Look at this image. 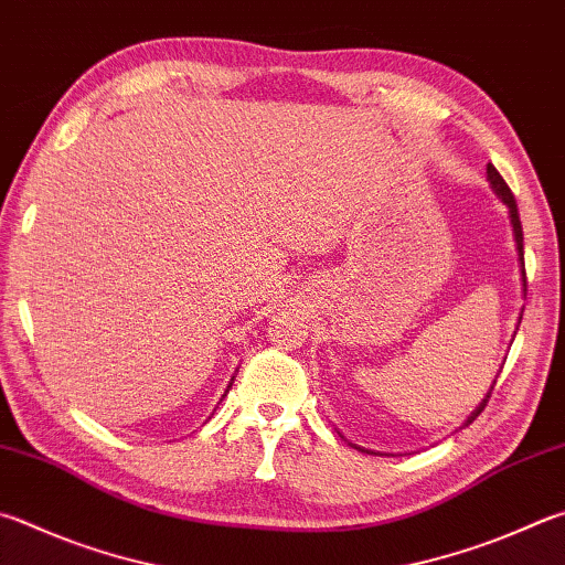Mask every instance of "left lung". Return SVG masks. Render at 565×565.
<instances>
[{
    "label": "left lung",
    "mask_w": 565,
    "mask_h": 565,
    "mask_svg": "<svg viewBox=\"0 0 565 565\" xmlns=\"http://www.w3.org/2000/svg\"><path fill=\"white\" fill-rule=\"evenodd\" d=\"M487 180H489V184H491V190L497 192V198L507 204L509 207V220H511V227H514V242H516V252H519V262H521V281H524V291H526V269H524V232H521V220H519V210H516V200H514V192L509 190V184L504 182V178L499 175V170L491 166H487ZM487 403H489V393H487V397L481 399V405L475 409V413H471L469 417H467V423H465V427L467 425H471L475 423V419L481 415V409L487 407ZM355 449H361V447H355Z\"/></svg>",
    "instance_id": "obj_1"
}]
</instances>
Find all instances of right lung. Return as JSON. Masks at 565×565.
Masks as SVG:
<instances>
[{"instance_id":"obj_1","label":"right lung","mask_w":565,"mask_h":565,"mask_svg":"<svg viewBox=\"0 0 565 565\" xmlns=\"http://www.w3.org/2000/svg\"><path fill=\"white\" fill-rule=\"evenodd\" d=\"M232 381H234V377H232ZM230 387H232V383L227 385V390H224V395H227V393H230ZM224 395H222V397H224Z\"/></svg>"}]
</instances>
